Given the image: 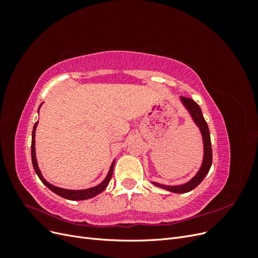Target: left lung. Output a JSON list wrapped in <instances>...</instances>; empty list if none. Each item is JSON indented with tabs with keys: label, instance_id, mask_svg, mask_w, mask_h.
<instances>
[{
	"label": "left lung",
	"instance_id": "obj_1",
	"mask_svg": "<svg viewBox=\"0 0 258 258\" xmlns=\"http://www.w3.org/2000/svg\"><path fill=\"white\" fill-rule=\"evenodd\" d=\"M182 101L184 105L187 107L192 116V118L196 122L202 134V138H204V145H205V157H204V163H202L201 169L199 170V172L196 174L191 181H189L188 183L183 184V185H178V186H166V185H161L159 183H155L152 182V184H154L155 186L160 187V188L167 189L169 191L172 192H177V194H184V192H188L190 190H192L204 181V178L206 177V175L208 174L209 170L212 166V146H211V138H210V131H209V127L208 123L204 118V115H202L201 108L199 107V105L195 102V101L190 98H186V97H182Z\"/></svg>",
	"mask_w": 258,
	"mask_h": 258
}]
</instances>
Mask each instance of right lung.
Returning a JSON list of instances; mask_svg holds the SVG:
<instances>
[{
    "instance_id": "obj_1",
    "label": "right lung",
    "mask_w": 258,
    "mask_h": 258,
    "mask_svg": "<svg viewBox=\"0 0 258 258\" xmlns=\"http://www.w3.org/2000/svg\"><path fill=\"white\" fill-rule=\"evenodd\" d=\"M36 126H37V121L35 122L34 127H33V131H32V143H31V157H32V163H33V168H34V171L36 172L37 176L40 177L41 181L43 182V184H45L46 186L48 187V188L53 191L54 194L59 195L60 197L62 198H66V199H69V200H85V199H89V198H92L97 196V195H99L100 192H102L105 187L107 186L108 182L111 181L112 178V175H113V168H114V162L112 163L111 166V169L110 171H108V174L107 176L105 177L104 181L99 184L98 186L96 187H92V188H89V189H84V190H69V189H63V188H59V187H56L53 186L51 184H49L48 182L45 181V178L42 176L41 174V171L40 169H38L37 167V162H36V158H35V146H34V142H35V129H36Z\"/></svg>"
}]
</instances>
